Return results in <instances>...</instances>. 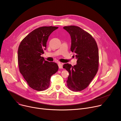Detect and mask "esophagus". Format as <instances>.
<instances>
[{
	"label": "esophagus",
	"instance_id": "34e87169",
	"mask_svg": "<svg viewBox=\"0 0 121 121\" xmlns=\"http://www.w3.org/2000/svg\"><path fill=\"white\" fill-rule=\"evenodd\" d=\"M58 67H59V69H62L63 68V64L62 63H58Z\"/></svg>",
	"mask_w": 121,
	"mask_h": 121
}]
</instances>
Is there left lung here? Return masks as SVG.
Wrapping results in <instances>:
<instances>
[{"instance_id": "left-lung-1", "label": "left lung", "mask_w": 121, "mask_h": 121, "mask_svg": "<svg viewBox=\"0 0 121 121\" xmlns=\"http://www.w3.org/2000/svg\"><path fill=\"white\" fill-rule=\"evenodd\" d=\"M71 37L70 50L76 54L77 64L72 66L65 64L63 68L69 73L67 86L73 91L83 90L97 73L99 66V52L95 39L86 31L77 26L63 27Z\"/></svg>"}]
</instances>
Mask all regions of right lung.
<instances>
[{
    "label": "right lung",
    "mask_w": 121,
    "mask_h": 121,
    "mask_svg": "<svg viewBox=\"0 0 121 121\" xmlns=\"http://www.w3.org/2000/svg\"><path fill=\"white\" fill-rule=\"evenodd\" d=\"M56 27H42L35 29L21 42L18 49V64L20 73L29 86L38 91L49 86L50 79L58 71L56 63L46 61L41 56L47 48L50 35Z\"/></svg>",
    "instance_id": "add662e5"
}]
</instances>
